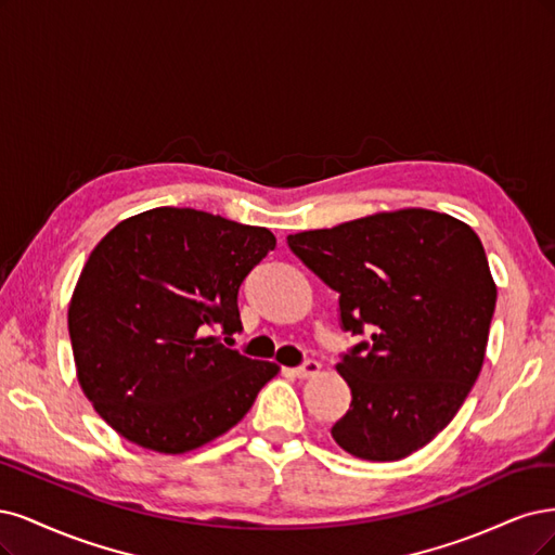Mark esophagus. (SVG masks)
Returning <instances> with one entry per match:
<instances>
[{
	"label": "esophagus",
	"mask_w": 555,
	"mask_h": 555,
	"mask_svg": "<svg viewBox=\"0 0 555 555\" xmlns=\"http://www.w3.org/2000/svg\"><path fill=\"white\" fill-rule=\"evenodd\" d=\"M293 373L297 378H311V375L320 373V364L315 360H304L297 369H293Z\"/></svg>",
	"instance_id": "1"
}]
</instances>
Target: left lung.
<instances>
[{"label":"left lung","mask_w":555,"mask_h":555,"mask_svg":"<svg viewBox=\"0 0 555 555\" xmlns=\"http://www.w3.org/2000/svg\"><path fill=\"white\" fill-rule=\"evenodd\" d=\"M338 293V315L369 341L341 354L350 410L332 426L357 459L399 461L431 442L485 364L495 283L475 230L431 209L383 211L288 235Z\"/></svg>","instance_id":"left-lung-1"}]
</instances>
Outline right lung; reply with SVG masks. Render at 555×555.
Here are the masks:
<instances>
[{
    "label": "right lung",
    "mask_w": 555,
    "mask_h": 555,
    "mask_svg": "<svg viewBox=\"0 0 555 555\" xmlns=\"http://www.w3.org/2000/svg\"><path fill=\"white\" fill-rule=\"evenodd\" d=\"M274 246L267 228L191 207L142 211L96 244L68 336L85 397L119 436L182 454L248 413L279 366L205 332L242 330L240 285Z\"/></svg>",
    "instance_id": "add662e5"
}]
</instances>
